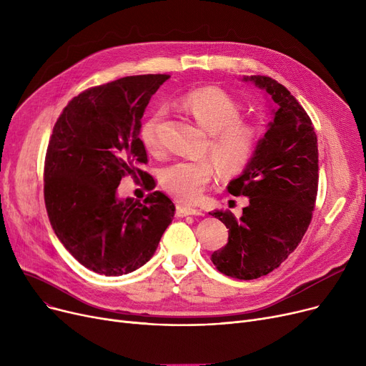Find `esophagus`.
Wrapping results in <instances>:
<instances>
[{"instance_id":"esophagus-1","label":"esophagus","mask_w":366,"mask_h":366,"mask_svg":"<svg viewBox=\"0 0 366 366\" xmlns=\"http://www.w3.org/2000/svg\"><path fill=\"white\" fill-rule=\"evenodd\" d=\"M188 215H202V210L196 209V207H189V206H184V204H177V217L184 218Z\"/></svg>"}]
</instances>
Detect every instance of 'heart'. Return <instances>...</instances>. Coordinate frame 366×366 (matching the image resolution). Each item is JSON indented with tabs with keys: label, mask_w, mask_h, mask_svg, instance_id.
<instances>
[{
	"label": "heart",
	"mask_w": 366,
	"mask_h": 366,
	"mask_svg": "<svg viewBox=\"0 0 366 366\" xmlns=\"http://www.w3.org/2000/svg\"><path fill=\"white\" fill-rule=\"evenodd\" d=\"M181 107L196 122L210 132L209 149L221 170L239 173L249 163L258 148L261 130L257 123L240 119V105L224 90L206 86L185 93ZM166 115L164 108H157L141 127V141L151 154L163 149L160 124ZM215 163L210 157L179 159L164 166L160 172V182L169 194L181 202L196 200L212 181Z\"/></svg>",
	"instance_id": "b5f03b06"
}]
</instances>
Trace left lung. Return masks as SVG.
Returning <instances> with one entry per match:
<instances>
[{
  "label": "left lung",
  "mask_w": 366,
  "mask_h": 366,
  "mask_svg": "<svg viewBox=\"0 0 366 366\" xmlns=\"http://www.w3.org/2000/svg\"><path fill=\"white\" fill-rule=\"evenodd\" d=\"M274 102L254 157L228 184L233 196L249 204L236 218L229 210L209 212L228 228V242L212 254L225 276L252 280L272 273L292 254L313 217L317 184V137L309 115L285 86L265 75L244 76Z\"/></svg>",
  "instance_id": "left-lung-1"
}]
</instances>
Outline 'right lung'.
I'll return each mask as SVG.
<instances>
[{"instance_id":"obj_1","label":"right lung","mask_w":366,"mask_h":366,"mask_svg":"<svg viewBox=\"0 0 366 366\" xmlns=\"http://www.w3.org/2000/svg\"><path fill=\"white\" fill-rule=\"evenodd\" d=\"M167 74L123 76L72 98L57 119L44 162V202L54 233L89 270L127 274L156 252L175 215L160 191L145 200H120L117 187L130 175L149 191L156 181L139 138L141 119Z\"/></svg>"}]
</instances>
